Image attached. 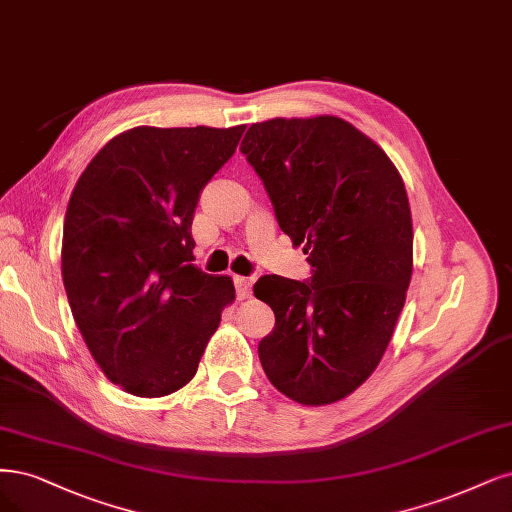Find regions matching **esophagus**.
I'll use <instances>...</instances> for the list:
<instances>
[{"instance_id": "obj_1", "label": "esophagus", "mask_w": 512, "mask_h": 512, "mask_svg": "<svg viewBox=\"0 0 512 512\" xmlns=\"http://www.w3.org/2000/svg\"><path fill=\"white\" fill-rule=\"evenodd\" d=\"M252 284H254L252 277H241V275L235 277V288H237L239 301H243V298H248L252 294Z\"/></svg>"}]
</instances>
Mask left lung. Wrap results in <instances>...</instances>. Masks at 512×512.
Wrapping results in <instances>:
<instances>
[{
	"label": "left lung",
	"instance_id": "obj_1",
	"mask_svg": "<svg viewBox=\"0 0 512 512\" xmlns=\"http://www.w3.org/2000/svg\"><path fill=\"white\" fill-rule=\"evenodd\" d=\"M241 152L313 267L311 281L262 275L254 284L275 313L260 364L288 398L332 404L373 375L404 307L413 273L407 190L390 156L337 116L256 122Z\"/></svg>",
	"mask_w": 512,
	"mask_h": 512
}]
</instances>
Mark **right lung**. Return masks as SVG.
<instances>
[{"label":"right lung","mask_w":512,"mask_h":512,"mask_svg":"<svg viewBox=\"0 0 512 512\" xmlns=\"http://www.w3.org/2000/svg\"><path fill=\"white\" fill-rule=\"evenodd\" d=\"M243 131L129 129L95 154L69 197L67 301L103 375L133 396L161 398L195 377L235 301L231 277L192 264L190 226L203 186Z\"/></svg>","instance_id":"right-lung-1"}]
</instances>
